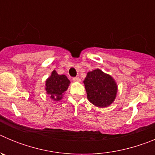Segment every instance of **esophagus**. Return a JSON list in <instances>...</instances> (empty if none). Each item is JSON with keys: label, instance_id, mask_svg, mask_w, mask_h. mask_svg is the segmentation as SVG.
I'll use <instances>...</instances> for the list:
<instances>
[{"label": "esophagus", "instance_id": "obj_1", "mask_svg": "<svg viewBox=\"0 0 155 155\" xmlns=\"http://www.w3.org/2000/svg\"><path fill=\"white\" fill-rule=\"evenodd\" d=\"M73 81H81V79L79 77H74V78H73Z\"/></svg>", "mask_w": 155, "mask_h": 155}]
</instances>
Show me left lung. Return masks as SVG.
<instances>
[{"mask_svg":"<svg viewBox=\"0 0 155 155\" xmlns=\"http://www.w3.org/2000/svg\"><path fill=\"white\" fill-rule=\"evenodd\" d=\"M87 99L98 107H107L113 102L117 93V85L109 74L96 69L87 74L84 81Z\"/></svg>","mask_w":155,"mask_h":155,"instance_id":"left-lung-1","label":"left lung"}]
</instances>
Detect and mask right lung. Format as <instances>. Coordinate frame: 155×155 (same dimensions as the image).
<instances>
[{
  "mask_svg": "<svg viewBox=\"0 0 155 155\" xmlns=\"http://www.w3.org/2000/svg\"><path fill=\"white\" fill-rule=\"evenodd\" d=\"M70 81L65 75H59L57 71H53L51 76L46 81V91L54 101L62 98L63 94L68 88Z\"/></svg>",
  "mask_w": 155,
  "mask_h": 155,
  "instance_id": "add662e5",
  "label": "right lung"
}]
</instances>
